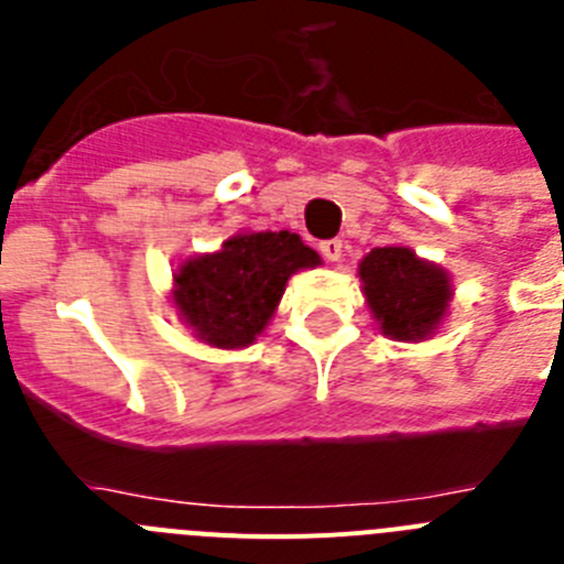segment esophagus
Here are the masks:
<instances>
[{
	"label": "esophagus",
	"instance_id": "34e87169",
	"mask_svg": "<svg viewBox=\"0 0 564 564\" xmlns=\"http://www.w3.org/2000/svg\"><path fill=\"white\" fill-rule=\"evenodd\" d=\"M341 239H325L322 246H318V251H322V257L327 259V262H341Z\"/></svg>",
	"mask_w": 564,
	"mask_h": 564
}]
</instances>
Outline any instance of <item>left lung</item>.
I'll return each instance as SVG.
<instances>
[{
  "instance_id": "left-lung-1",
  "label": "left lung",
  "mask_w": 564,
  "mask_h": 564,
  "mask_svg": "<svg viewBox=\"0 0 564 564\" xmlns=\"http://www.w3.org/2000/svg\"><path fill=\"white\" fill-rule=\"evenodd\" d=\"M364 302L392 341H426L449 316L452 273L410 246L372 248L358 262Z\"/></svg>"
}]
</instances>
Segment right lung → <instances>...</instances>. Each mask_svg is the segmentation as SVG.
I'll list each match as a JSON object with an SVG mask.
<instances>
[{"mask_svg": "<svg viewBox=\"0 0 564 564\" xmlns=\"http://www.w3.org/2000/svg\"><path fill=\"white\" fill-rule=\"evenodd\" d=\"M322 257L291 231H237L217 251L183 259L172 273V307L197 341L242 350L265 333L288 279Z\"/></svg>", "mask_w": 564, "mask_h": 564, "instance_id": "1", "label": "right lung"}]
</instances>
